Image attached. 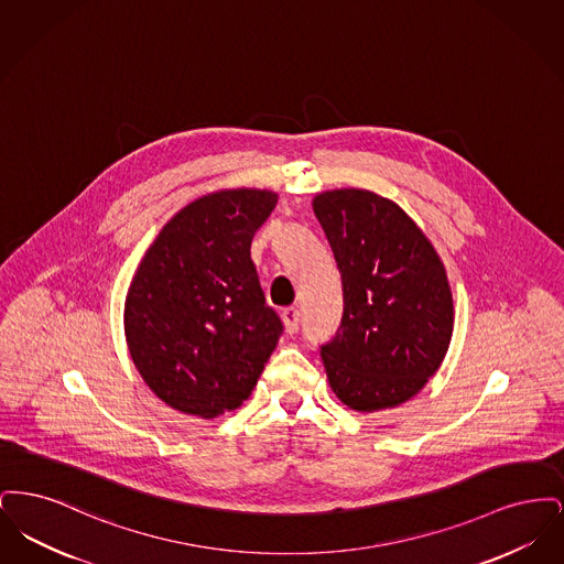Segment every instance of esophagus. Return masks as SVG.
Instances as JSON below:
<instances>
[{"instance_id":"obj_1","label":"esophagus","mask_w":564,"mask_h":564,"mask_svg":"<svg viewBox=\"0 0 564 564\" xmlns=\"http://www.w3.org/2000/svg\"><path fill=\"white\" fill-rule=\"evenodd\" d=\"M281 317H283V323H285V332L288 334H295L297 332V323H300V311L295 306H288V308H283Z\"/></svg>"}]
</instances>
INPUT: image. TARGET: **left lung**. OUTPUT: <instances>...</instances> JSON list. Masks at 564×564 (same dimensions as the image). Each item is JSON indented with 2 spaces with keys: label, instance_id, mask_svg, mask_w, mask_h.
<instances>
[{
  "label": "left lung",
  "instance_id": "obj_1",
  "mask_svg": "<svg viewBox=\"0 0 564 564\" xmlns=\"http://www.w3.org/2000/svg\"><path fill=\"white\" fill-rule=\"evenodd\" d=\"M313 212L345 295L340 327L322 347L329 387L357 412L408 402L453 338L446 269L412 217L370 189H327L313 198Z\"/></svg>",
  "mask_w": 564,
  "mask_h": 564
}]
</instances>
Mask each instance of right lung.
I'll return each instance as SVG.
<instances>
[{
	"label": "right lung",
	"instance_id": "add662e5",
	"mask_svg": "<svg viewBox=\"0 0 564 564\" xmlns=\"http://www.w3.org/2000/svg\"><path fill=\"white\" fill-rule=\"evenodd\" d=\"M270 189H219L162 226L134 272L124 334L145 384L184 414L215 419L253 391L283 332L251 260Z\"/></svg>",
	"mask_w": 564,
	"mask_h": 564
}]
</instances>
